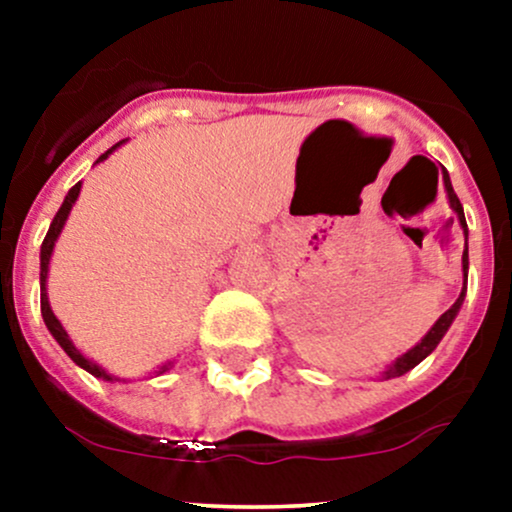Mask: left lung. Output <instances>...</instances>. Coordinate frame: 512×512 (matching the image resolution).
<instances>
[{
	"label": "left lung",
	"instance_id": "8db88e82",
	"mask_svg": "<svg viewBox=\"0 0 512 512\" xmlns=\"http://www.w3.org/2000/svg\"><path fill=\"white\" fill-rule=\"evenodd\" d=\"M440 170H443V187H445V195H448L450 209L455 211L457 223H460V226H462V233H464V252H462V279H464V284H462L460 298H457V301L450 305V310H445V313L438 317L436 325H433L431 330L426 332V337L421 339L419 344L411 346V349L407 351V354L399 356L397 361H392L390 366H387V368L383 370V373H380V380H392V378H399V375L409 373L411 368L419 366V363L424 361V358H426L428 354H433V349H436V346L440 344V339H443V337H445V332L450 330L452 320H455L457 313H460V308H462V303H464V296H467V272H469V248H467V236H469V231H467V221H464V209H462L460 199H457L455 190H452V182H450L448 170H445V168H440ZM450 223H452V219H450Z\"/></svg>",
	"mask_w": 512,
	"mask_h": 512
}]
</instances>
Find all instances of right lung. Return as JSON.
Segmentation results:
<instances>
[{"label": "right lung", "instance_id": "right-lung-1", "mask_svg": "<svg viewBox=\"0 0 512 512\" xmlns=\"http://www.w3.org/2000/svg\"><path fill=\"white\" fill-rule=\"evenodd\" d=\"M125 142H127V139H122V142H117L115 146H110V149L105 151V154H103L101 158H98L96 163L105 161V158H108L110 154H113L115 149H120V146L125 144ZM79 192H81V182H76V185L72 187V190L67 192V197H64V202H62L60 211H57L55 219H52V223H50L48 236H45L43 245H40V313H43V320H45V325H48V330H50L52 337L57 339V344L62 346L64 354H67L69 358H72V361L76 363V366L84 368V370H88V373L96 375V378H103V380H108V383H115V380H120V378H117V375H110L108 370H105L103 366H98L96 361H91V358H86L84 354H81L79 349H76L72 339H69L67 330H64V327H62V322L57 320L55 313H52L50 301H48V272H50L52 250H55L57 238H60V233H62L64 223H67V219H69V211H72V207L76 204V199H79ZM173 363H175V361L163 363V366L156 370V375H163V373H166V370L173 368Z\"/></svg>", "mask_w": 512, "mask_h": 512}]
</instances>
